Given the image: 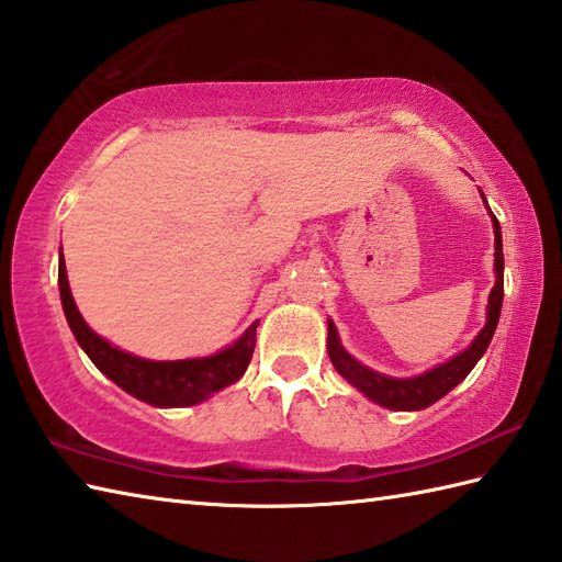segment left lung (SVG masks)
<instances>
[{
  "label": "left lung",
  "instance_id": "1",
  "mask_svg": "<svg viewBox=\"0 0 562 562\" xmlns=\"http://www.w3.org/2000/svg\"><path fill=\"white\" fill-rule=\"evenodd\" d=\"M483 195V190H481ZM485 202V195H483ZM487 207V202H485ZM491 212V207H487ZM493 220V232H495V288L491 290V296H487V308H485V326L473 338V342L465 348L463 352L453 355L451 360L441 362L427 372L417 374V376H386L381 372H374L367 364L342 348L338 328L333 321L328 318V357L336 372L352 384L357 391L364 393L369 401H374L381 408H391V411H423L427 405L437 403L441 396L459 386L461 381L471 374V369L479 364L483 352L491 345L499 312H503V294H505V256H503V232H499V222L495 214L491 212Z\"/></svg>",
  "mask_w": 562,
  "mask_h": 562
}]
</instances>
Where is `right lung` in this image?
Masks as SVG:
<instances>
[{
    "instance_id": "obj_1",
    "label": "right lung",
    "mask_w": 562,
    "mask_h": 562,
    "mask_svg": "<svg viewBox=\"0 0 562 562\" xmlns=\"http://www.w3.org/2000/svg\"><path fill=\"white\" fill-rule=\"evenodd\" d=\"M59 300L67 316V324L75 333L79 348L89 355V360L109 376L113 384L127 391L130 396L145 401L157 408H186L207 401L212 393H217L234 381L244 376L250 357L256 348V324H250L241 338L234 345H226L224 350L210 357H190V360H145V357L130 355L113 342L101 338L97 330H91L87 321L79 314L75 296L69 290L65 256L59 254Z\"/></svg>"
}]
</instances>
